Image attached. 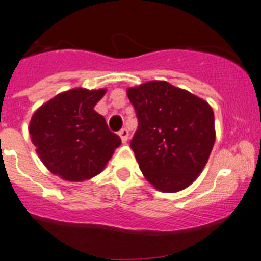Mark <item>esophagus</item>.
Instances as JSON below:
<instances>
[{"mask_svg": "<svg viewBox=\"0 0 261 261\" xmlns=\"http://www.w3.org/2000/svg\"><path fill=\"white\" fill-rule=\"evenodd\" d=\"M119 136H120L122 142H126L128 139V131L126 130V128H121V130L119 131Z\"/></svg>", "mask_w": 261, "mask_h": 261, "instance_id": "esophagus-1", "label": "esophagus"}]
</instances>
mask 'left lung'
I'll return each mask as SVG.
<instances>
[{
    "mask_svg": "<svg viewBox=\"0 0 261 261\" xmlns=\"http://www.w3.org/2000/svg\"><path fill=\"white\" fill-rule=\"evenodd\" d=\"M127 97L139 120L130 146L144 177L162 192L190 186L215 142L212 107L166 81L131 87Z\"/></svg>",
    "mask_w": 261,
    "mask_h": 261,
    "instance_id": "8db88e82",
    "label": "left lung"
}]
</instances>
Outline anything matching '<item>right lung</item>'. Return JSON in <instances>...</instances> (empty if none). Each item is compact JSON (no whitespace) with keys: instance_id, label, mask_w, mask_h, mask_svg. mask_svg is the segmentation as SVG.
<instances>
[{"instance_id":"obj_1","label":"right lung","mask_w":261,"mask_h":261,"mask_svg":"<svg viewBox=\"0 0 261 261\" xmlns=\"http://www.w3.org/2000/svg\"><path fill=\"white\" fill-rule=\"evenodd\" d=\"M106 90L73 89L41 106L29 133L36 152L52 174L67 181H85L105 169L121 143L93 107Z\"/></svg>"}]
</instances>
